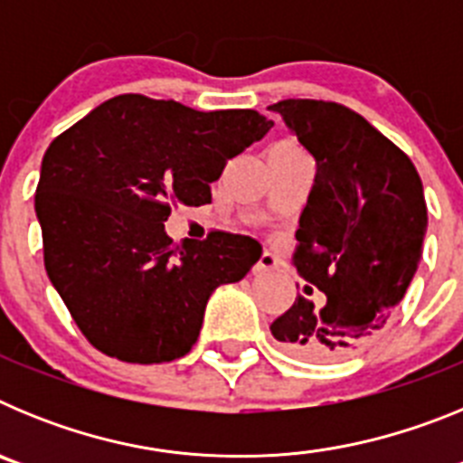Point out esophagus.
Masks as SVG:
<instances>
[{"label":"esophagus","mask_w":463,"mask_h":463,"mask_svg":"<svg viewBox=\"0 0 463 463\" xmlns=\"http://www.w3.org/2000/svg\"><path fill=\"white\" fill-rule=\"evenodd\" d=\"M278 269V257L273 255V252H261L260 260H257L255 269L252 271L255 273H267V271H276Z\"/></svg>","instance_id":"1"}]
</instances>
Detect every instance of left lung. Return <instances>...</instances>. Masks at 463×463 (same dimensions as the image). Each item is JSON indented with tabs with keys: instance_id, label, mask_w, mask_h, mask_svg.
<instances>
[{
	"instance_id": "1",
	"label": "left lung",
	"mask_w": 463,
	"mask_h": 463,
	"mask_svg": "<svg viewBox=\"0 0 463 463\" xmlns=\"http://www.w3.org/2000/svg\"><path fill=\"white\" fill-rule=\"evenodd\" d=\"M269 109L317 162L292 255L308 285L271 334L297 357L343 359L387 325L415 276L427 232L422 181L411 157L347 106L282 99ZM313 287L327 297L322 305L309 298Z\"/></svg>"
}]
</instances>
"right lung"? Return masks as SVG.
I'll return each instance as SVG.
<instances>
[{"instance_id":"1","label":"right lung","mask_w":463,"mask_h":463,"mask_svg":"<svg viewBox=\"0 0 463 463\" xmlns=\"http://www.w3.org/2000/svg\"><path fill=\"white\" fill-rule=\"evenodd\" d=\"M271 127L250 109L120 94L48 146L34 196L43 264L90 345L129 364L190 353L211 292L250 271L261 245L220 229L174 243L165 220L211 202L229 159Z\"/></svg>"}]
</instances>
